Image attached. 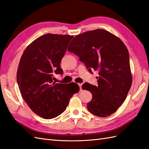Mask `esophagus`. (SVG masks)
I'll return each instance as SVG.
<instances>
[{
	"mask_svg": "<svg viewBox=\"0 0 149 149\" xmlns=\"http://www.w3.org/2000/svg\"><path fill=\"white\" fill-rule=\"evenodd\" d=\"M79 86V89H80V91H82V84L81 83H79L78 84Z\"/></svg>",
	"mask_w": 149,
	"mask_h": 149,
	"instance_id": "obj_1",
	"label": "esophagus"
}]
</instances>
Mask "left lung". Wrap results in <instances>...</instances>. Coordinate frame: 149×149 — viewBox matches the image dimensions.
Returning a JSON list of instances; mask_svg holds the SVG:
<instances>
[{
	"label": "left lung",
	"instance_id": "8db88e82",
	"mask_svg": "<svg viewBox=\"0 0 149 149\" xmlns=\"http://www.w3.org/2000/svg\"><path fill=\"white\" fill-rule=\"evenodd\" d=\"M68 50L79 58L89 73H98L97 86L88 83L82 86L93 96L88 111L101 118L113 114L132 85L129 55L124 43L109 31L97 29L76 35Z\"/></svg>",
	"mask_w": 149,
	"mask_h": 149
}]
</instances>
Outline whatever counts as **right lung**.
Masks as SVG:
<instances>
[{"instance_id": "right-lung-1", "label": "right lung", "mask_w": 149, "mask_h": 149, "mask_svg": "<svg viewBox=\"0 0 149 149\" xmlns=\"http://www.w3.org/2000/svg\"><path fill=\"white\" fill-rule=\"evenodd\" d=\"M73 36L47 33L26 47L17 73V83L24 100L33 112L46 119L60 115L70 98L79 88L53 81L54 73L63 74L60 68L68 44Z\"/></svg>"}]
</instances>
